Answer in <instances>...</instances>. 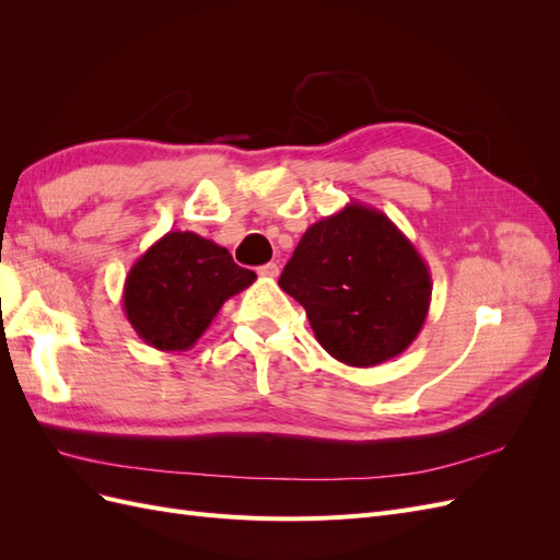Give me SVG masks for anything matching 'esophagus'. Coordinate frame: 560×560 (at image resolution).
Returning a JSON list of instances; mask_svg holds the SVG:
<instances>
[{
    "mask_svg": "<svg viewBox=\"0 0 560 560\" xmlns=\"http://www.w3.org/2000/svg\"><path fill=\"white\" fill-rule=\"evenodd\" d=\"M259 276L261 278H278L280 276V266L276 261L264 264V266H259Z\"/></svg>",
    "mask_w": 560,
    "mask_h": 560,
    "instance_id": "1",
    "label": "esophagus"
}]
</instances>
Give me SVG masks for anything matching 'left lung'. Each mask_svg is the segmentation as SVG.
<instances>
[{"label": "left lung", "instance_id": "8db88e82", "mask_svg": "<svg viewBox=\"0 0 560 560\" xmlns=\"http://www.w3.org/2000/svg\"><path fill=\"white\" fill-rule=\"evenodd\" d=\"M280 287L306 308L317 343L358 369L409 348L432 299L430 268L413 243L362 202L308 226Z\"/></svg>", "mask_w": 560, "mask_h": 560}]
</instances>
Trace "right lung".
Segmentation results:
<instances>
[{
    "label": "right lung",
    "instance_id": "obj_1",
    "mask_svg": "<svg viewBox=\"0 0 560 560\" xmlns=\"http://www.w3.org/2000/svg\"><path fill=\"white\" fill-rule=\"evenodd\" d=\"M257 280L226 247L191 231H171L132 264L124 284V311L142 341L182 352L196 346L224 301Z\"/></svg>",
    "mask_w": 560,
    "mask_h": 560
}]
</instances>
